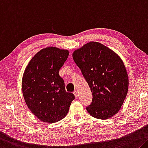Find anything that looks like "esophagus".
Wrapping results in <instances>:
<instances>
[{"label": "esophagus", "instance_id": "34e87169", "mask_svg": "<svg viewBox=\"0 0 148 148\" xmlns=\"http://www.w3.org/2000/svg\"><path fill=\"white\" fill-rule=\"evenodd\" d=\"M74 96L75 97H76V98H78V91H77L76 90H74Z\"/></svg>", "mask_w": 148, "mask_h": 148}]
</instances>
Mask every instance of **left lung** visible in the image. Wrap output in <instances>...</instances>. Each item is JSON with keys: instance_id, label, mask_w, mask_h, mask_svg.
I'll return each mask as SVG.
<instances>
[{"instance_id": "obj_1", "label": "left lung", "mask_w": 148, "mask_h": 148, "mask_svg": "<svg viewBox=\"0 0 148 148\" xmlns=\"http://www.w3.org/2000/svg\"><path fill=\"white\" fill-rule=\"evenodd\" d=\"M72 57L92 92V103L86 108L90 115L105 120L116 114L128 90L127 71L121 58L95 41L76 49Z\"/></svg>"}]
</instances>
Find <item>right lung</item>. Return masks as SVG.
Wrapping results in <instances>:
<instances>
[{"mask_svg": "<svg viewBox=\"0 0 148 148\" xmlns=\"http://www.w3.org/2000/svg\"><path fill=\"white\" fill-rule=\"evenodd\" d=\"M69 55L67 49L43 48L35 55L23 72L22 89L27 107L39 120L54 123L66 116L73 93L66 92L58 72Z\"/></svg>", "mask_w": 148, "mask_h": 148, "instance_id": "obj_1", "label": "right lung"}]
</instances>
